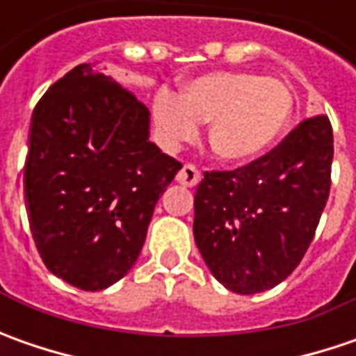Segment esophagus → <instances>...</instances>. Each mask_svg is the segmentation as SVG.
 Instances as JSON below:
<instances>
[{
  "mask_svg": "<svg viewBox=\"0 0 356 356\" xmlns=\"http://www.w3.org/2000/svg\"><path fill=\"white\" fill-rule=\"evenodd\" d=\"M200 178H202V174L196 166H192V164H186L182 166V170L176 174V180H178V184L186 186V188H194V186L198 184Z\"/></svg>",
  "mask_w": 356,
  "mask_h": 356,
  "instance_id": "esophagus-1",
  "label": "esophagus"
}]
</instances>
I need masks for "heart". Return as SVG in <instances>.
Returning a JSON list of instances; mask_svg holds the SVG:
<instances>
[{
  "label": "heart",
  "instance_id": "b5f03b06",
  "mask_svg": "<svg viewBox=\"0 0 356 356\" xmlns=\"http://www.w3.org/2000/svg\"><path fill=\"white\" fill-rule=\"evenodd\" d=\"M152 115L168 146L194 140L200 122H212L208 140L213 154L248 162L280 140L293 115V95L280 79L218 71L186 83L180 97L160 90Z\"/></svg>",
  "mask_w": 356,
  "mask_h": 356
}]
</instances>
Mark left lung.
<instances>
[{"label": "left lung", "mask_w": 356, "mask_h": 356, "mask_svg": "<svg viewBox=\"0 0 356 356\" xmlns=\"http://www.w3.org/2000/svg\"><path fill=\"white\" fill-rule=\"evenodd\" d=\"M329 117L305 118L273 150L236 170L204 172L194 239L212 275L253 295L285 280L315 236L331 190Z\"/></svg>", "instance_id": "left-lung-1"}]
</instances>
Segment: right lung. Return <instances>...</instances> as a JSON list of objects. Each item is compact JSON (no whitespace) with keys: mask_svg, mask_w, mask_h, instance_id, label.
<instances>
[{"mask_svg":"<svg viewBox=\"0 0 356 356\" xmlns=\"http://www.w3.org/2000/svg\"><path fill=\"white\" fill-rule=\"evenodd\" d=\"M150 113L83 63L31 115L23 192L47 269L83 291L122 280L143 250L158 198L182 168L148 140Z\"/></svg>","mask_w":356,"mask_h":356,"instance_id":"1","label":"right lung"}]
</instances>
